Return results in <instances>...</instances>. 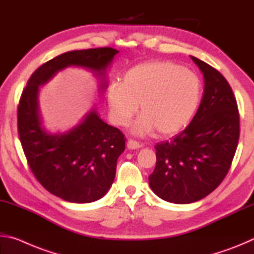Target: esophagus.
Segmentation results:
<instances>
[{"instance_id":"1","label":"esophagus","mask_w":254,"mask_h":254,"mask_svg":"<svg viewBox=\"0 0 254 254\" xmlns=\"http://www.w3.org/2000/svg\"><path fill=\"white\" fill-rule=\"evenodd\" d=\"M127 145V148L131 149V150H133V149H139V148L141 147V144H140L139 142H137V141L133 140V139H128Z\"/></svg>"}]
</instances>
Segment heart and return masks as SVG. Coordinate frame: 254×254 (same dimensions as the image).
<instances>
[{
	"label": "heart",
	"instance_id": "heart-1",
	"mask_svg": "<svg viewBox=\"0 0 254 254\" xmlns=\"http://www.w3.org/2000/svg\"><path fill=\"white\" fill-rule=\"evenodd\" d=\"M111 118L127 126L139 107L142 114L133 127L137 134L156 130L174 134L190 121L201 98V83L194 71L173 62L136 65L113 81L106 92Z\"/></svg>",
	"mask_w": 254,
	"mask_h": 254
}]
</instances>
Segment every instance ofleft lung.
Returning <instances> with one entry per match:
<instances>
[{
    "mask_svg": "<svg viewBox=\"0 0 254 254\" xmlns=\"http://www.w3.org/2000/svg\"><path fill=\"white\" fill-rule=\"evenodd\" d=\"M204 75L198 111L189 126L156 147V167L149 176L154 194L169 203L204 198L229 173L240 137L238 103L220 71L191 57Z\"/></svg>",
    "mask_w": 254,
    "mask_h": 254,
    "instance_id": "1",
    "label": "left lung"
}]
</instances>
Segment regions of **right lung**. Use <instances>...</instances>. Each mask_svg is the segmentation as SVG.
I'll return each instance as SVG.
<instances>
[{"label":"right lung","mask_w":254,"mask_h":254,"mask_svg":"<svg viewBox=\"0 0 254 254\" xmlns=\"http://www.w3.org/2000/svg\"><path fill=\"white\" fill-rule=\"evenodd\" d=\"M119 51L110 47L68 51L38 67L21 94L18 132L30 169L51 194L70 203L102 198L113 184L126 136L102 121L94 110L70 131L51 134L41 127L38 87L56 72L78 66L103 76ZM106 83L101 84V91Z\"/></svg>","instance_id":"add662e5"}]
</instances>
